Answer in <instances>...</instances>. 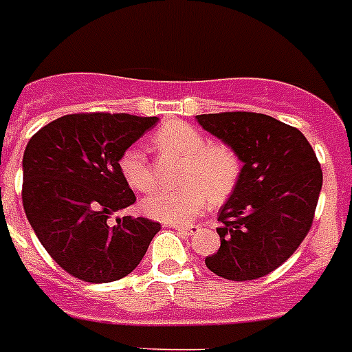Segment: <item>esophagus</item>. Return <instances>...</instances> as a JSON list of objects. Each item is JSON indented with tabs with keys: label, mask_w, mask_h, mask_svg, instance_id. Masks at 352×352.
Wrapping results in <instances>:
<instances>
[{
	"label": "esophagus",
	"mask_w": 352,
	"mask_h": 352,
	"mask_svg": "<svg viewBox=\"0 0 352 352\" xmlns=\"http://www.w3.org/2000/svg\"><path fill=\"white\" fill-rule=\"evenodd\" d=\"M171 226H173V228L182 235H193L199 230L197 226H181V225H171Z\"/></svg>",
	"instance_id": "1"
}]
</instances>
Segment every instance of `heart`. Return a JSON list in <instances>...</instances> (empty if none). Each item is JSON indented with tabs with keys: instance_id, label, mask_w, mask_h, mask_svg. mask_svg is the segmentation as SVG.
Instances as JSON below:
<instances>
[{
	"instance_id": "1",
	"label": "heart",
	"mask_w": 352,
	"mask_h": 352,
	"mask_svg": "<svg viewBox=\"0 0 352 352\" xmlns=\"http://www.w3.org/2000/svg\"><path fill=\"white\" fill-rule=\"evenodd\" d=\"M160 153L182 159L177 182L179 188L157 190L142 201V210L153 219L182 225L210 204L230 197L241 177V159L226 142H208L203 131L184 122H166L153 135ZM122 177L133 190L148 192L153 173L142 149L127 148L118 159Z\"/></svg>"
}]
</instances>
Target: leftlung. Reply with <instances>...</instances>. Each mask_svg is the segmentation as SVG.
Segmentation results:
<instances>
[{
	"mask_svg": "<svg viewBox=\"0 0 352 352\" xmlns=\"http://www.w3.org/2000/svg\"><path fill=\"white\" fill-rule=\"evenodd\" d=\"M197 122L230 144L243 168L217 221L219 250L204 263L232 281L267 276L283 265L312 226L323 173L305 135L261 113L197 115Z\"/></svg>",
	"mask_w": 352,
	"mask_h": 352,
	"instance_id": "obj_1",
	"label": "left lung"
}]
</instances>
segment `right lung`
Wrapping results in <instances>:
<instances>
[{
  "instance_id": "obj_1",
  "label": "right lung",
  "mask_w": 352,
  "mask_h": 352,
  "mask_svg": "<svg viewBox=\"0 0 352 352\" xmlns=\"http://www.w3.org/2000/svg\"><path fill=\"white\" fill-rule=\"evenodd\" d=\"M126 113L65 115L32 135L23 153V210L67 274L109 283L133 272L160 230L146 217H109L137 199L118 159L157 124Z\"/></svg>"
}]
</instances>
